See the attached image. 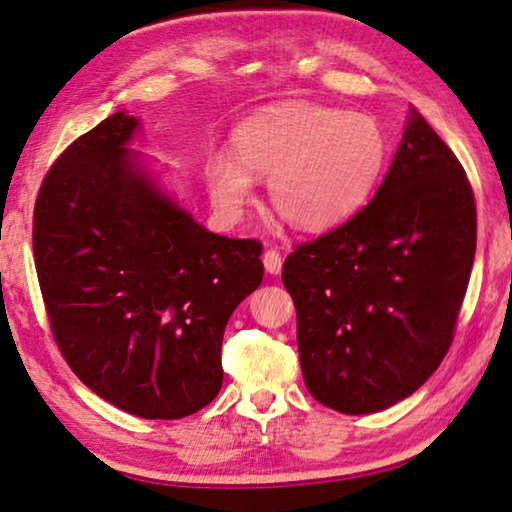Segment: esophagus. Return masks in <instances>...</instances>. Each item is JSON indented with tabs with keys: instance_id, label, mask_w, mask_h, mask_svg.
<instances>
[{
	"instance_id": "1",
	"label": "esophagus",
	"mask_w": 512,
	"mask_h": 512,
	"mask_svg": "<svg viewBox=\"0 0 512 512\" xmlns=\"http://www.w3.org/2000/svg\"><path fill=\"white\" fill-rule=\"evenodd\" d=\"M264 268L271 275H280L282 273V255H280V250H275V248H268L266 253H264Z\"/></svg>"
}]
</instances>
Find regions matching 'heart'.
Here are the masks:
<instances>
[{"instance_id": "obj_1", "label": "heart", "mask_w": 512, "mask_h": 512, "mask_svg": "<svg viewBox=\"0 0 512 512\" xmlns=\"http://www.w3.org/2000/svg\"><path fill=\"white\" fill-rule=\"evenodd\" d=\"M386 155V133L372 115L298 101L248 119L235 133L238 160L216 153L207 187L237 219L253 203V178H268L273 210L293 228L320 232L368 201Z\"/></svg>"}]
</instances>
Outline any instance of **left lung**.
<instances>
[{"instance_id":"8db88e82","label":"left lung","mask_w":512,"mask_h":512,"mask_svg":"<svg viewBox=\"0 0 512 512\" xmlns=\"http://www.w3.org/2000/svg\"><path fill=\"white\" fill-rule=\"evenodd\" d=\"M474 250L465 171L411 108L372 201L284 262L307 391L348 415L418 391L452 345Z\"/></svg>"}]
</instances>
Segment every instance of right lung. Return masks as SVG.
<instances>
[{"label":"right lung","mask_w":512,"mask_h":512,"mask_svg":"<svg viewBox=\"0 0 512 512\" xmlns=\"http://www.w3.org/2000/svg\"><path fill=\"white\" fill-rule=\"evenodd\" d=\"M119 110L42 180L33 255L51 332L90 391L146 420H178L221 391V343L262 282V246L203 228L131 149Z\"/></svg>","instance_id":"right-lung-1"}]
</instances>
